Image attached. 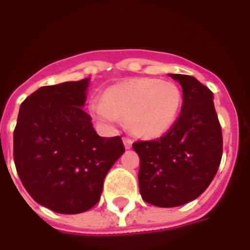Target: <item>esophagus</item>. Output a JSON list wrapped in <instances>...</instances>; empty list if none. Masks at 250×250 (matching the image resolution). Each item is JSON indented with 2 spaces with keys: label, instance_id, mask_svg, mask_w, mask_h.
Returning <instances> with one entry per match:
<instances>
[{
  "label": "esophagus",
  "instance_id": "obj_1",
  "mask_svg": "<svg viewBox=\"0 0 250 250\" xmlns=\"http://www.w3.org/2000/svg\"><path fill=\"white\" fill-rule=\"evenodd\" d=\"M123 145H125V148L128 150V148L132 147V141H131L130 138H123Z\"/></svg>",
  "mask_w": 250,
  "mask_h": 250
}]
</instances>
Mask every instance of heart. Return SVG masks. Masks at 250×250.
<instances>
[{
    "instance_id": "1",
    "label": "heart",
    "mask_w": 250,
    "mask_h": 250,
    "mask_svg": "<svg viewBox=\"0 0 250 250\" xmlns=\"http://www.w3.org/2000/svg\"><path fill=\"white\" fill-rule=\"evenodd\" d=\"M184 105L177 83L158 77H132L108 87L100 100L89 103V114L105 127L125 118V127L141 139H158L171 131Z\"/></svg>"
}]
</instances>
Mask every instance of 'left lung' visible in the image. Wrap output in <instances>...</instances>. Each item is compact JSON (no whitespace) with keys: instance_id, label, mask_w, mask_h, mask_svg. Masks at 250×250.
I'll return each instance as SVG.
<instances>
[{"instance_id":"obj_1","label":"left lung","mask_w":250,"mask_h":250,"mask_svg":"<svg viewBox=\"0 0 250 250\" xmlns=\"http://www.w3.org/2000/svg\"><path fill=\"white\" fill-rule=\"evenodd\" d=\"M178 82L184 105L178 122L161 139L136 142L143 201L174 208L198 198L213 181L222 157V131L213 92L193 76L168 73Z\"/></svg>"}]
</instances>
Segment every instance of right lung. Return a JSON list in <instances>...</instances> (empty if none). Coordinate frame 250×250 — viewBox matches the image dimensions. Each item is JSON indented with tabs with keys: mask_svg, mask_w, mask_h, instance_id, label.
Returning a JSON list of instances; mask_svg holds the SVG:
<instances>
[{
	"mask_svg": "<svg viewBox=\"0 0 250 250\" xmlns=\"http://www.w3.org/2000/svg\"><path fill=\"white\" fill-rule=\"evenodd\" d=\"M89 77L39 88L20 105L14 163L37 204L62 214L87 211L100 199L109 168L125 146L96 134L84 111Z\"/></svg>",
	"mask_w": 250,
	"mask_h": 250,
	"instance_id": "obj_1",
	"label": "right lung"
}]
</instances>
